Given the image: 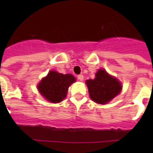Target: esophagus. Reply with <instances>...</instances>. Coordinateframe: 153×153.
Listing matches in <instances>:
<instances>
[{
  "label": "esophagus",
  "instance_id": "34e87169",
  "mask_svg": "<svg viewBox=\"0 0 153 153\" xmlns=\"http://www.w3.org/2000/svg\"><path fill=\"white\" fill-rule=\"evenodd\" d=\"M77 78H78V79H79V81H83L84 76L82 74H79V75L77 76Z\"/></svg>",
  "mask_w": 153,
  "mask_h": 153
}]
</instances>
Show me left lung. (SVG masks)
Segmentation results:
<instances>
[{"label":"left lung","mask_w":153,"mask_h":153,"mask_svg":"<svg viewBox=\"0 0 153 153\" xmlns=\"http://www.w3.org/2000/svg\"><path fill=\"white\" fill-rule=\"evenodd\" d=\"M95 76V79L86 82L90 97L94 102L105 104L121 92V83L117 79L107 74L105 70H99Z\"/></svg>","instance_id":"left-lung-1"}]
</instances>
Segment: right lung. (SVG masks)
I'll list each match as a JSON object with an SVG mask.
<instances>
[{
  "instance_id": "1",
  "label": "right lung",
  "mask_w": 153,
  "mask_h": 153,
  "mask_svg": "<svg viewBox=\"0 0 153 153\" xmlns=\"http://www.w3.org/2000/svg\"><path fill=\"white\" fill-rule=\"evenodd\" d=\"M74 82L75 78L72 74H60L51 71L39 82L38 90L47 100L57 103L66 98L67 90Z\"/></svg>"
}]
</instances>
